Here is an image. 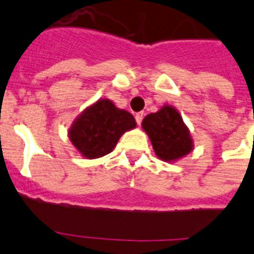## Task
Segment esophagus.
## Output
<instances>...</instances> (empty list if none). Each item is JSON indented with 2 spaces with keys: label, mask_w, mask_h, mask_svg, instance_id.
Returning <instances> with one entry per match:
<instances>
[{
  "label": "esophagus",
  "mask_w": 254,
  "mask_h": 254,
  "mask_svg": "<svg viewBox=\"0 0 254 254\" xmlns=\"http://www.w3.org/2000/svg\"><path fill=\"white\" fill-rule=\"evenodd\" d=\"M134 118H136V122H137V125H141V122H142V120H143L142 112H140V113L136 114V116H134Z\"/></svg>",
  "instance_id": "obj_1"
}]
</instances>
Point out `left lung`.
<instances>
[{"label": "left lung", "instance_id": "obj_1", "mask_svg": "<svg viewBox=\"0 0 254 254\" xmlns=\"http://www.w3.org/2000/svg\"><path fill=\"white\" fill-rule=\"evenodd\" d=\"M142 128L149 136L159 159L177 161L193 150V140L183 118L172 105H164L156 113L146 116Z\"/></svg>", "mask_w": 254, "mask_h": 254}]
</instances>
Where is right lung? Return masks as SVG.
<instances>
[{
  "label": "right lung",
  "mask_w": 254,
  "mask_h": 254,
  "mask_svg": "<svg viewBox=\"0 0 254 254\" xmlns=\"http://www.w3.org/2000/svg\"><path fill=\"white\" fill-rule=\"evenodd\" d=\"M134 127L129 112L118 109L109 99H99L73 121L68 137L84 158L96 159L113 151L121 136Z\"/></svg>",
  "instance_id": "1"
}]
</instances>
